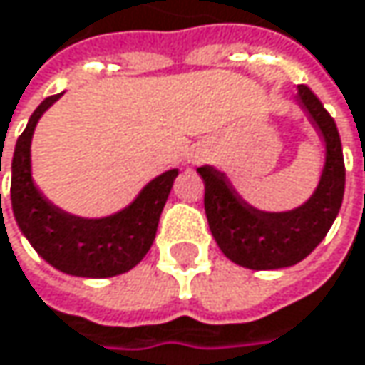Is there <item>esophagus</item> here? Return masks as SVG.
<instances>
[{"label": "esophagus", "mask_w": 365, "mask_h": 365, "mask_svg": "<svg viewBox=\"0 0 365 365\" xmlns=\"http://www.w3.org/2000/svg\"><path fill=\"white\" fill-rule=\"evenodd\" d=\"M197 160H202V155H197Z\"/></svg>", "instance_id": "obj_1"}]
</instances>
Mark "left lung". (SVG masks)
<instances>
[{"instance_id":"8db88e82","label":"left lung","mask_w":365,"mask_h":365,"mask_svg":"<svg viewBox=\"0 0 365 365\" xmlns=\"http://www.w3.org/2000/svg\"><path fill=\"white\" fill-rule=\"evenodd\" d=\"M298 103L326 143V163L313 195L288 212H264L246 204L214 165L197 168L204 178V207L210 231L222 254L240 267L271 271L307 258L330 231L344 195V160L334 119L319 98L298 86Z\"/></svg>"}]
</instances>
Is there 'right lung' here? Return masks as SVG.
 I'll return each instance as SVG.
<instances>
[{
    "instance_id": "obj_1",
    "label": "right lung",
    "mask_w": 365,
    "mask_h": 365,
    "mask_svg": "<svg viewBox=\"0 0 365 365\" xmlns=\"http://www.w3.org/2000/svg\"><path fill=\"white\" fill-rule=\"evenodd\" d=\"M61 96H48L16 140L10 185L14 218L29 244L54 269L90 279L115 277L134 269L151 248L178 170L153 178L132 204L111 216L83 218L50 204L31 178V138L39 117Z\"/></svg>"
}]
</instances>
